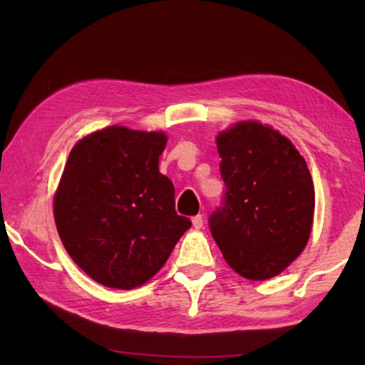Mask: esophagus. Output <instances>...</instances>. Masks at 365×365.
Segmentation results:
<instances>
[{"instance_id":"esophagus-1","label":"esophagus","mask_w":365,"mask_h":365,"mask_svg":"<svg viewBox=\"0 0 365 365\" xmlns=\"http://www.w3.org/2000/svg\"><path fill=\"white\" fill-rule=\"evenodd\" d=\"M191 222H193V227L196 228V230H200V228L202 227V215H195V217L191 219Z\"/></svg>"}]
</instances>
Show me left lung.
I'll return each instance as SVG.
<instances>
[{"label":"left lung","mask_w":365,"mask_h":365,"mask_svg":"<svg viewBox=\"0 0 365 365\" xmlns=\"http://www.w3.org/2000/svg\"><path fill=\"white\" fill-rule=\"evenodd\" d=\"M220 206L209 230L227 264L245 279L265 280L292 264L307 245L314 185L292 141L257 122L219 133Z\"/></svg>","instance_id":"8db88e82"}]
</instances>
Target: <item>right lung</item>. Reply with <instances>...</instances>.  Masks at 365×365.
Instances as JSON below:
<instances>
[{
    "label": "right lung",
    "instance_id": "1",
    "mask_svg": "<svg viewBox=\"0 0 365 365\" xmlns=\"http://www.w3.org/2000/svg\"><path fill=\"white\" fill-rule=\"evenodd\" d=\"M165 135L108 127L72 148L54 196L66 251L109 288L143 285L168 261L191 220L159 172Z\"/></svg>",
    "mask_w": 365,
    "mask_h": 365
}]
</instances>
